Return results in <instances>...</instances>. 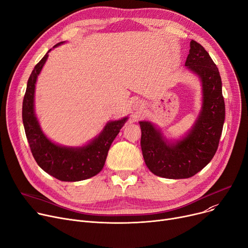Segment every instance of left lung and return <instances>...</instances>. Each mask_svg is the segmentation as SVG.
<instances>
[{
	"instance_id": "1",
	"label": "left lung",
	"mask_w": 248,
	"mask_h": 248,
	"mask_svg": "<svg viewBox=\"0 0 248 248\" xmlns=\"http://www.w3.org/2000/svg\"><path fill=\"white\" fill-rule=\"evenodd\" d=\"M185 65L200 77L203 87L202 111L189 135L170 145L151 123L140 122L145 163L152 173L168 179L190 178L212 160L225 120L222 82L209 53L192 40Z\"/></svg>"
}]
</instances>
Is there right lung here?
<instances>
[{
    "mask_svg": "<svg viewBox=\"0 0 248 248\" xmlns=\"http://www.w3.org/2000/svg\"><path fill=\"white\" fill-rule=\"evenodd\" d=\"M61 43L63 42L54 47ZM47 57L48 53L36 64L23 99V124L32 155L39 167L60 181L76 182L91 178L102 170L111 142L120 133L126 117L108 123L101 134L83 148H65L51 142L42 133L34 113L35 83Z\"/></svg>",
    "mask_w": 248,
    "mask_h": 248,
    "instance_id": "obj_1",
    "label": "right lung"
}]
</instances>
